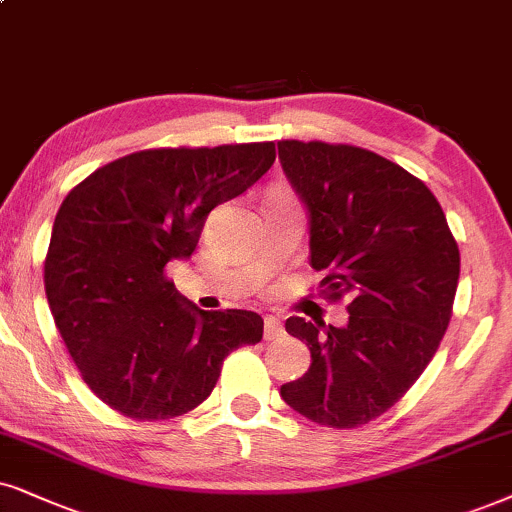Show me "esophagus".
<instances>
[{
  "mask_svg": "<svg viewBox=\"0 0 512 512\" xmlns=\"http://www.w3.org/2000/svg\"><path fill=\"white\" fill-rule=\"evenodd\" d=\"M283 335V323L276 316H264V340H278Z\"/></svg>",
  "mask_w": 512,
  "mask_h": 512,
  "instance_id": "obj_1",
  "label": "esophagus"
}]
</instances>
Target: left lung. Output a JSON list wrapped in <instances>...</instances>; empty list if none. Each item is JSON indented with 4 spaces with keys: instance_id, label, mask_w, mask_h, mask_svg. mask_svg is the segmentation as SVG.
Segmentation results:
<instances>
[{
    "instance_id": "obj_1",
    "label": "left lung",
    "mask_w": 512,
    "mask_h": 512,
    "mask_svg": "<svg viewBox=\"0 0 512 512\" xmlns=\"http://www.w3.org/2000/svg\"><path fill=\"white\" fill-rule=\"evenodd\" d=\"M278 158L309 210V264L323 271L321 295L349 300L345 328L286 321L307 342L312 366L281 385V397L319 425L361 428L392 409L435 357L461 252L428 186L383 155L286 139Z\"/></svg>"
}]
</instances>
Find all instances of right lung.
Listing matches in <instances>:
<instances>
[{"label": "right lung", "mask_w": 512, "mask_h": 512, "mask_svg": "<svg viewBox=\"0 0 512 512\" xmlns=\"http://www.w3.org/2000/svg\"><path fill=\"white\" fill-rule=\"evenodd\" d=\"M274 141L146 148L99 167L58 208L44 260L51 316L82 380L134 420L184 416L224 359L262 340L245 309L205 312L165 276L196 250L205 217L274 165Z\"/></svg>", "instance_id": "1"}]
</instances>
